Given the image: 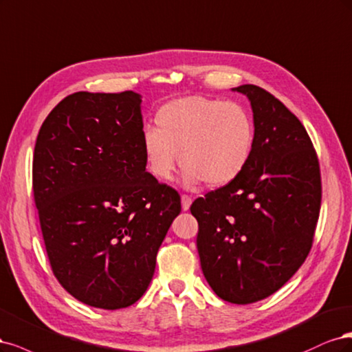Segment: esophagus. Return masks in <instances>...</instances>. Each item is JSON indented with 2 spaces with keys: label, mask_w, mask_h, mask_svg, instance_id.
<instances>
[{
  "label": "esophagus",
  "mask_w": 352,
  "mask_h": 352,
  "mask_svg": "<svg viewBox=\"0 0 352 352\" xmlns=\"http://www.w3.org/2000/svg\"><path fill=\"white\" fill-rule=\"evenodd\" d=\"M191 201H192V199L188 195L181 196V208H183V210H188L190 209Z\"/></svg>",
  "instance_id": "34e87169"
}]
</instances>
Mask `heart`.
Masks as SVG:
<instances>
[{
  "mask_svg": "<svg viewBox=\"0 0 352 352\" xmlns=\"http://www.w3.org/2000/svg\"><path fill=\"white\" fill-rule=\"evenodd\" d=\"M156 126L143 130L142 146L147 169L161 181L173 178L178 155L186 183L209 187L231 184L250 162L254 124L238 102L179 98L157 111Z\"/></svg>",
  "mask_w": 352,
  "mask_h": 352,
  "instance_id": "b5f03b06",
  "label": "heart"
}]
</instances>
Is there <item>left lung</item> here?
<instances>
[{
	"mask_svg": "<svg viewBox=\"0 0 352 352\" xmlns=\"http://www.w3.org/2000/svg\"><path fill=\"white\" fill-rule=\"evenodd\" d=\"M250 99L254 147L231 184L190 206L197 219L203 275L218 297L252 304L276 292L307 258L322 203L317 153L301 121L254 85L235 87Z\"/></svg>",
	"mask_w": 352,
	"mask_h": 352,
	"instance_id": "1",
	"label": "left lung"
}]
</instances>
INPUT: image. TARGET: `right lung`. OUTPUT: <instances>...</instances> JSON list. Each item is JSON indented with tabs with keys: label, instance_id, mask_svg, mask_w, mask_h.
Returning <instances> with one entry per match:
<instances>
[{
	"label": "right lung",
	"instance_id": "1",
	"mask_svg": "<svg viewBox=\"0 0 352 352\" xmlns=\"http://www.w3.org/2000/svg\"><path fill=\"white\" fill-rule=\"evenodd\" d=\"M140 95L76 92L43 121L33 197L50 265L72 296L96 309L138 301L181 212L178 191L146 173Z\"/></svg>",
	"mask_w": 352,
	"mask_h": 352
}]
</instances>
